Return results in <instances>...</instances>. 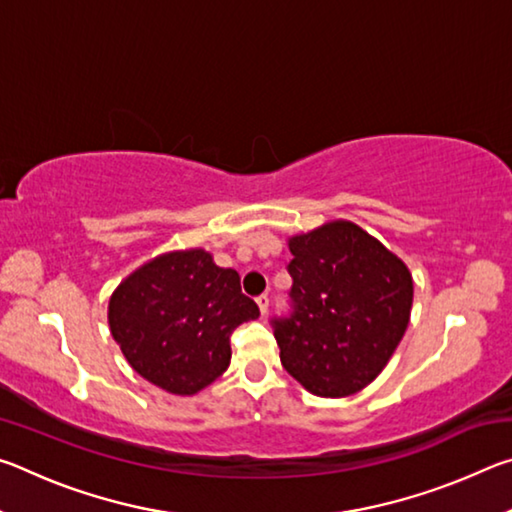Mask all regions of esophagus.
Listing matches in <instances>:
<instances>
[{
  "mask_svg": "<svg viewBox=\"0 0 512 512\" xmlns=\"http://www.w3.org/2000/svg\"><path fill=\"white\" fill-rule=\"evenodd\" d=\"M255 302H257V307H259V314L266 316V311H268V296H264V293H262V296L255 298Z\"/></svg>",
  "mask_w": 512,
  "mask_h": 512,
  "instance_id": "1",
  "label": "esophagus"
}]
</instances>
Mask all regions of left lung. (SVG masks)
Instances as JSON below:
<instances>
[{
	"label": "left lung",
	"mask_w": 512,
	"mask_h": 512,
	"mask_svg": "<svg viewBox=\"0 0 512 512\" xmlns=\"http://www.w3.org/2000/svg\"><path fill=\"white\" fill-rule=\"evenodd\" d=\"M291 311L273 316L280 361L320 397L375 379L406 332L413 280L406 264L350 221L289 239Z\"/></svg>",
	"instance_id": "obj_1"
}]
</instances>
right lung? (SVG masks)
<instances>
[{
	"label": "right lung",
	"instance_id": "right-lung-1",
	"mask_svg": "<svg viewBox=\"0 0 512 512\" xmlns=\"http://www.w3.org/2000/svg\"><path fill=\"white\" fill-rule=\"evenodd\" d=\"M235 268L205 250L167 253L137 268L112 293L110 332L137 375L173 395H194L230 366V336L255 320Z\"/></svg>",
	"mask_w": 512,
	"mask_h": 512
}]
</instances>
